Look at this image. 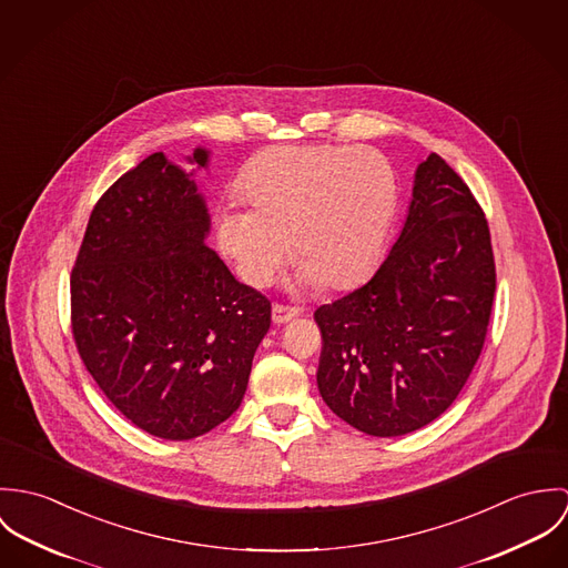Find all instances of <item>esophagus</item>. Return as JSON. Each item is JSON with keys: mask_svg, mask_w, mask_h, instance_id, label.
Listing matches in <instances>:
<instances>
[{"mask_svg": "<svg viewBox=\"0 0 568 568\" xmlns=\"http://www.w3.org/2000/svg\"><path fill=\"white\" fill-rule=\"evenodd\" d=\"M303 314V310H298V307H287V305H281V303H274V307H272V320H274V324H285V322H290V320H294L296 315Z\"/></svg>", "mask_w": 568, "mask_h": 568, "instance_id": "obj_1", "label": "esophagus"}]
</instances>
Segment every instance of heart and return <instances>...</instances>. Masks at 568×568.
<instances>
[{
    "label": "heart",
    "mask_w": 568,
    "mask_h": 568,
    "mask_svg": "<svg viewBox=\"0 0 568 568\" xmlns=\"http://www.w3.org/2000/svg\"><path fill=\"white\" fill-rule=\"evenodd\" d=\"M248 206L217 213V244L254 287L272 281L292 248L303 285L348 290L371 274L398 206L389 161L368 148L278 145L240 179Z\"/></svg>",
    "instance_id": "b5f03b06"
}]
</instances>
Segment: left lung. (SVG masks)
Listing matches in <instances>:
<instances>
[{
	"label": "left lung",
	"instance_id": "8db88e82",
	"mask_svg": "<svg viewBox=\"0 0 568 568\" xmlns=\"http://www.w3.org/2000/svg\"><path fill=\"white\" fill-rule=\"evenodd\" d=\"M495 290L488 220L434 152L416 170L409 215L375 276L315 310L324 403L377 438L429 425L481 355Z\"/></svg>",
	"mask_w": 568,
	"mask_h": 568
}]
</instances>
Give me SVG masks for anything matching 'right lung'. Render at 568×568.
<instances>
[{
	"mask_svg": "<svg viewBox=\"0 0 568 568\" xmlns=\"http://www.w3.org/2000/svg\"><path fill=\"white\" fill-rule=\"evenodd\" d=\"M191 163L206 168L197 148ZM193 172L154 152L95 202L71 267V333L132 425L191 440L242 403L272 305L204 244Z\"/></svg>",
	"mask_w": 568,
	"mask_h": 568,
	"instance_id": "obj_1",
	"label": "right lung"
}]
</instances>
